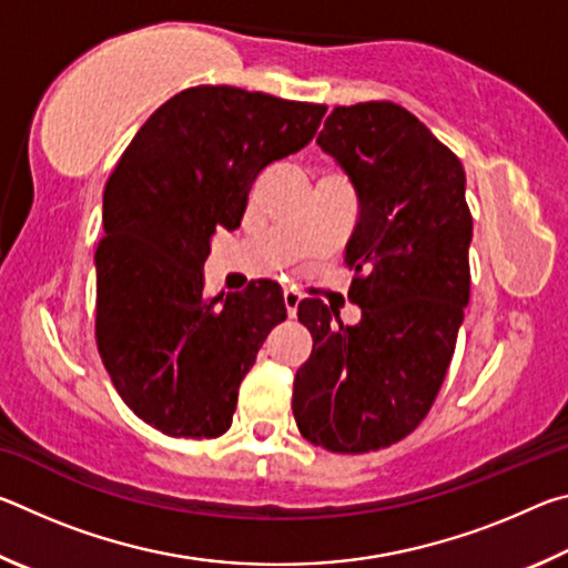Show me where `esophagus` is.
Segmentation results:
<instances>
[{"instance_id": "1", "label": "esophagus", "mask_w": 568, "mask_h": 568, "mask_svg": "<svg viewBox=\"0 0 568 568\" xmlns=\"http://www.w3.org/2000/svg\"><path fill=\"white\" fill-rule=\"evenodd\" d=\"M283 303H285V311H287V315H291V318H295L297 305H301V293H295V291H283Z\"/></svg>"}]
</instances>
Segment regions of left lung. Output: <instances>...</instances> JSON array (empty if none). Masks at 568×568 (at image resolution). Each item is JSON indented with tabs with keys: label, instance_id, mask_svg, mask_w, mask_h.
I'll use <instances>...</instances> for the list:
<instances>
[{
	"label": "left lung",
	"instance_id": "obj_1",
	"mask_svg": "<svg viewBox=\"0 0 568 568\" xmlns=\"http://www.w3.org/2000/svg\"><path fill=\"white\" fill-rule=\"evenodd\" d=\"M358 195L345 245L343 325L315 297L297 305L313 353L295 373L303 438L333 454H368L406 438L434 406L468 305L474 220L460 160L393 102L335 108L318 134Z\"/></svg>",
	"mask_w": 568,
	"mask_h": 568
}]
</instances>
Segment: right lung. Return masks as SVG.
Masks as SVG:
<instances>
[{
    "mask_svg": "<svg viewBox=\"0 0 568 568\" xmlns=\"http://www.w3.org/2000/svg\"><path fill=\"white\" fill-rule=\"evenodd\" d=\"M325 104L237 88H190L150 114L104 187L98 348L134 416L172 438H217L277 323L283 291L253 281L205 295L217 227L235 230L273 162L315 138Z\"/></svg>",
    "mask_w": 568,
    "mask_h": 568,
    "instance_id": "right-lung-1",
    "label": "right lung"
}]
</instances>
